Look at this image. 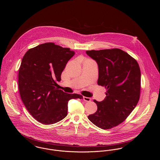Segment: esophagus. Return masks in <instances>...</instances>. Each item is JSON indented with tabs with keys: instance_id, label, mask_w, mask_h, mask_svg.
Instances as JSON below:
<instances>
[{
	"instance_id": "esophagus-1",
	"label": "esophagus",
	"mask_w": 160,
	"mask_h": 160,
	"mask_svg": "<svg viewBox=\"0 0 160 160\" xmlns=\"http://www.w3.org/2000/svg\"><path fill=\"white\" fill-rule=\"evenodd\" d=\"M83 100L85 101H90L91 100V98L89 97H83Z\"/></svg>"
}]
</instances>
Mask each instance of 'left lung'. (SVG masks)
Masks as SVG:
<instances>
[{"label": "left lung", "mask_w": 160, "mask_h": 160, "mask_svg": "<svg viewBox=\"0 0 160 160\" xmlns=\"http://www.w3.org/2000/svg\"><path fill=\"white\" fill-rule=\"evenodd\" d=\"M86 52L98 64V84L107 89L105 99L93 100L98 108L88 119L101 129L112 128L125 121L137 106L141 82L139 65L119 48Z\"/></svg>", "instance_id": "obj_1"}]
</instances>
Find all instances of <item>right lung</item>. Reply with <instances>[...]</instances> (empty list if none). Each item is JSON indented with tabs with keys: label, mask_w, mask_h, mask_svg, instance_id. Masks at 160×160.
Here are the masks:
<instances>
[{
	"label": "right lung",
	"mask_w": 160,
	"mask_h": 160,
	"mask_svg": "<svg viewBox=\"0 0 160 160\" xmlns=\"http://www.w3.org/2000/svg\"><path fill=\"white\" fill-rule=\"evenodd\" d=\"M75 52L53 42L29 49L18 71V89L23 104L38 122L51 125L64 119L70 99L81 95L67 93L55 87L61 74Z\"/></svg>",
	"instance_id": "right-lung-1"
}]
</instances>
